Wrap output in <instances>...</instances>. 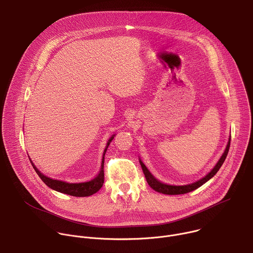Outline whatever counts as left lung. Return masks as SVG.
Wrapping results in <instances>:
<instances>
[{
    "instance_id": "8db88e82",
    "label": "left lung",
    "mask_w": 253,
    "mask_h": 253,
    "mask_svg": "<svg viewBox=\"0 0 253 253\" xmlns=\"http://www.w3.org/2000/svg\"><path fill=\"white\" fill-rule=\"evenodd\" d=\"M230 139L229 138V141H228V144L226 146V149L224 151V153L222 154L221 158L219 159V161L217 162V164H216L214 166V168L205 176L203 177L202 179L198 180V181L194 182V183H191V184H188V185H183V186H175V185H168V184H165V183H162L160 181H158L157 179L154 178V176L149 172V170L146 168V166L143 164V162L140 160V164H141V167H142V170H143V173L144 175H145V178L147 180V183L149 184V186L154 189L155 191L157 192H160V193H163V194H167V195H177V194H185V193H188V192H191L195 189H197L198 187L202 186L205 182H207L209 179H211L216 173H217V171L220 169V167L222 166L227 154H228V151H229V147H230Z\"/></svg>"
}]
</instances>
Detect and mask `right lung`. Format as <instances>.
<instances>
[{"mask_svg":"<svg viewBox=\"0 0 253 253\" xmlns=\"http://www.w3.org/2000/svg\"><path fill=\"white\" fill-rule=\"evenodd\" d=\"M114 135L109 139L107 143V146L104 150V154H103V159H102V164H101V169L99 174L93 178L92 180L88 182H83V183H67L65 181H60V180H55L52 179L50 177H47L45 175H43L37 168L35 167V165L32 163V166L34 167L35 171L37 172V174L39 175V177L42 179V181L49 186L50 188L64 193V194H68L71 196H76V197H86V196H90L94 193H96L97 191L100 190V188L103 186L104 183V155L107 151L108 146H109L110 142L113 140Z\"/></svg>","mask_w":253,"mask_h":253,"instance_id":"obj_1","label":"right lung"}]
</instances>
